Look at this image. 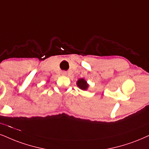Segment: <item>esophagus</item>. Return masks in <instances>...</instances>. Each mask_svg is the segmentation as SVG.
I'll return each mask as SVG.
<instances>
[{
	"instance_id": "obj_1",
	"label": "esophagus",
	"mask_w": 149,
	"mask_h": 149,
	"mask_svg": "<svg viewBox=\"0 0 149 149\" xmlns=\"http://www.w3.org/2000/svg\"><path fill=\"white\" fill-rule=\"evenodd\" d=\"M62 75H63V76H65V75H67V72H65V71L62 72Z\"/></svg>"
}]
</instances>
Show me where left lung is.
Returning a JSON list of instances; mask_svg holds the SVG:
<instances>
[{
    "instance_id": "1",
    "label": "left lung",
    "mask_w": 149,
    "mask_h": 149,
    "mask_svg": "<svg viewBox=\"0 0 149 149\" xmlns=\"http://www.w3.org/2000/svg\"><path fill=\"white\" fill-rule=\"evenodd\" d=\"M77 86L79 88L82 90V91H86L89 87V84L87 83V81L84 79V78L79 79L77 81Z\"/></svg>"
}]
</instances>
